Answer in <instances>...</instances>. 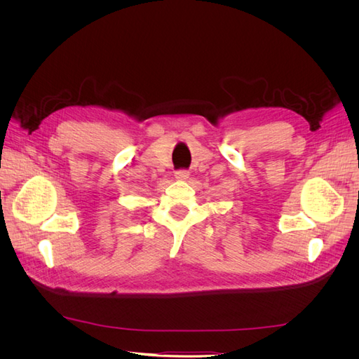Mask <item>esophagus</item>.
I'll use <instances>...</instances> for the list:
<instances>
[{
  "mask_svg": "<svg viewBox=\"0 0 359 359\" xmlns=\"http://www.w3.org/2000/svg\"><path fill=\"white\" fill-rule=\"evenodd\" d=\"M175 178L180 180V181L187 180V178H189V170H184V169L177 170V172H175Z\"/></svg>",
  "mask_w": 359,
  "mask_h": 359,
  "instance_id": "34e87169",
  "label": "esophagus"
}]
</instances>
